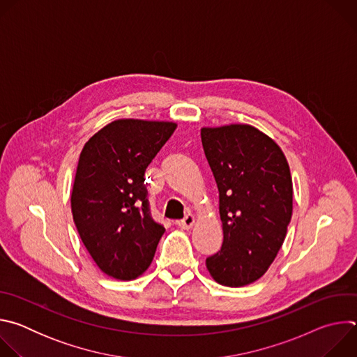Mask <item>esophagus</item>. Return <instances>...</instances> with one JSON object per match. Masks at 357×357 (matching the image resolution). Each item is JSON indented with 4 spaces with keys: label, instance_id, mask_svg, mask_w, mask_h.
I'll list each match as a JSON object with an SVG mask.
<instances>
[{
    "label": "esophagus",
    "instance_id": "34e87169",
    "mask_svg": "<svg viewBox=\"0 0 357 357\" xmlns=\"http://www.w3.org/2000/svg\"><path fill=\"white\" fill-rule=\"evenodd\" d=\"M195 222H196V219H195V216L193 215H186L178 225H179V227L181 229H183V230H189V229H192L193 227V225H195Z\"/></svg>",
    "mask_w": 357,
    "mask_h": 357
}]
</instances>
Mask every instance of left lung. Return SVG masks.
<instances>
[{
	"instance_id": "1",
	"label": "left lung",
	"mask_w": 357,
	"mask_h": 357,
	"mask_svg": "<svg viewBox=\"0 0 357 357\" xmlns=\"http://www.w3.org/2000/svg\"><path fill=\"white\" fill-rule=\"evenodd\" d=\"M202 145L219 189L223 244L206 259L211 277L226 287L260 280L287 236L292 178L280 145L250 124L202 127Z\"/></svg>"
}]
</instances>
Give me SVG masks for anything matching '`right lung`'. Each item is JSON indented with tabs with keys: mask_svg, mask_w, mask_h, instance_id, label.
<instances>
[{
	"mask_svg": "<svg viewBox=\"0 0 357 357\" xmlns=\"http://www.w3.org/2000/svg\"><path fill=\"white\" fill-rule=\"evenodd\" d=\"M174 121L119 119L83 146L70 205L97 267L120 281L142 275L165 229L149 216L144 174L176 128Z\"/></svg>",
	"mask_w": 357,
	"mask_h": 357,
	"instance_id": "right-lung-1",
	"label": "right lung"
}]
</instances>
